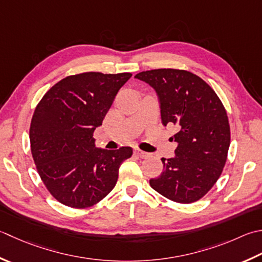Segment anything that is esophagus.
<instances>
[{
    "label": "esophagus",
    "instance_id": "obj_1",
    "mask_svg": "<svg viewBox=\"0 0 262 262\" xmlns=\"http://www.w3.org/2000/svg\"><path fill=\"white\" fill-rule=\"evenodd\" d=\"M134 155H135L136 157H138V158H146V157L148 156L146 152L138 150V148H135V150H134Z\"/></svg>",
    "mask_w": 262,
    "mask_h": 262
}]
</instances>
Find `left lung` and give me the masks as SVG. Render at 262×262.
<instances>
[{
    "instance_id": "left-lung-1",
    "label": "left lung",
    "mask_w": 262,
    "mask_h": 262,
    "mask_svg": "<svg viewBox=\"0 0 262 262\" xmlns=\"http://www.w3.org/2000/svg\"><path fill=\"white\" fill-rule=\"evenodd\" d=\"M135 78L153 87L162 124L175 125V157L162 158L163 171L150 179L161 195L192 203L211 189L223 172L230 143L227 112L211 87L186 70L155 69Z\"/></svg>"
}]
</instances>
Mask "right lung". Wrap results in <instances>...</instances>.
I'll list each match as a JSON object with an SVG mask.
<instances>
[{"label":"right lung","mask_w":262,"mask_h":262,"mask_svg":"<svg viewBox=\"0 0 262 262\" xmlns=\"http://www.w3.org/2000/svg\"><path fill=\"white\" fill-rule=\"evenodd\" d=\"M129 73H83L68 76L46 92L32 118L30 148L49 192L67 207L84 209L116 186L119 167L133 150L95 146L102 125Z\"/></svg>","instance_id":"right-lung-1"}]
</instances>
